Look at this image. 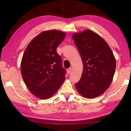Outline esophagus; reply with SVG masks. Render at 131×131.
Returning <instances> with one entry per match:
<instances>
[{"mask_svg": "<svg viewBox=\"0 0 131 131\" xmlns=\"http://www.w3.org/2000/svg\"><path fill=\"white\" fill-rule=\"evenodd\" d=\"M71 72H72V68H69L68 69H67V73L68 74H69L70 73H71Z\"/></svg>", "mask_w": 131, "mask_h": 131, "instance_id": "obj_1", "label": "esophagus"}]
</instances>
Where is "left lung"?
I'll return each mask as SVG.
<instances>
[{
	"label": "left lung",
	"instance_id": "1",
	"mask_svg": "<svg viewBox=\"0 0 131 131\" xmlns=\"http://www.w3.org/2000/svg\"><path fill=\"white\" fill-rule=\"evenodd\" d=\"M83 63L81 79L75 84L80 94L92 99L103 94L113 79L116 62L103 39L91 30L72 35Z\"/></svg>",
	"mask_w": 131,
	"mask_h": 131
}]
</instances>
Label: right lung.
<instances>
[{
  "label": "right lung",
  "mask_w": 131,
  "mask_h": 131,
  "mask_svg": "<svg viewBox=\"0 0 131 131\" xmlns=\"http://www.w3.org/2000/svg\"><path fill=\"white\" fill-rule=\"evenodd\" d=\"M65 36L59 30L44 31L30 42L24 53L22 76L29 90L37 97H51L65 80L66 70L57 48Z\"/></svg>",
  "instance_id": "obj_1"
}]
</instances>
